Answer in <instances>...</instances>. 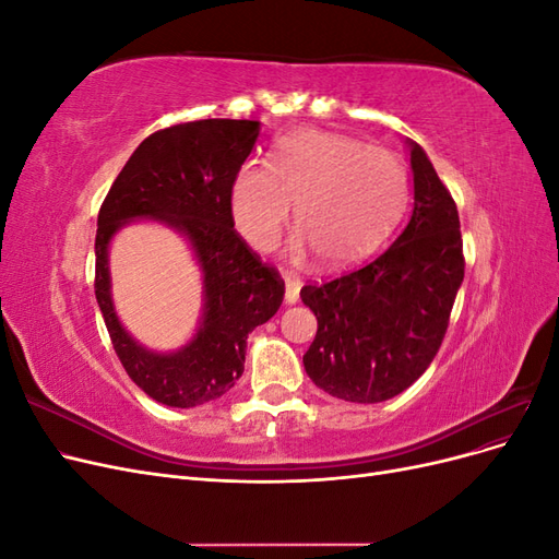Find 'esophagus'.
Listing matches in <instances>:
<instances>
[{"mask_svg": "<svg viewBox=\"0 0 559 559\" xmlns=\"http://www.w3.org/2000/svg\"><path fill=\"white\" fill-rule=\"evenodd\" d=\"M284 300L289 302V306H294V302L298 300V294H300V280L294 277L292 273H284Z\"/></svg>", "mask_w": 559, "mask_h": 559, "instance_id": "1", "label": "esophagus"}]
</instances>
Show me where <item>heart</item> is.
Instances as JSON below:
<instances>
[{
  "label": "heart",
  "mask_w": 559,
  "mask_h": 559,
  "mask_svg": "<svg viewBox=\"0 0 559 559\" xmlns=\"http://www.w3.org/2000/svg\"><path fill=\"white\" fill-rule=\"evenodd\" d=\"M405 195V167L389 148L302 130L275 148L270 170L242 167L233 183V216L245 240L267 251L296 207L302 235L294 251L302 257L312 249L326 267H343L368 257L386 238Z\"/></svg>",
  "instance_id": "b5f03b06"
}]
</instances>
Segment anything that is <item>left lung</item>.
<instances>
[{"instance_id":"left-lung-1","label":"left lung","mask_w":559,"mask_h":559,"mask_svg":"<svg viewBox=\"0 0 559 559\" xmlns=\"http://www.w3.org/2000/svg\"><path fill=\"white\" fill-rule=\"evenodd\" d=\"M413 212L392 247L349 273L308 284L317 317L302 357L310 380L352 403H380L408 389L441 347L464 282L460 214L425 148L408 142Z\"/></svg>"}]
</instances>
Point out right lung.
Here are the masks:
<instances>
[{"instance_id":"right-lung-1","label":"right lung","mask_w":559,"mask_h":559,"mask_svg":"<svg viewBox=\"0 0 559 559\" xmlns=\"http://www.w3.org/2000/svg\"><path fill=\"white\" fill-rule=\"evenodd\" d=\"M259 132V121L205 118L148 134L118 173L97 214L95 298L111 345L132 382L170 408H195L230 392L245 370L247 335L282 306L284 282L277 270L265 265L233 228V183ZM134 217L181 231L203 270L201 326L177 353L146 350L112 310L108 245Z\"/></svg>"}]
</instances>
